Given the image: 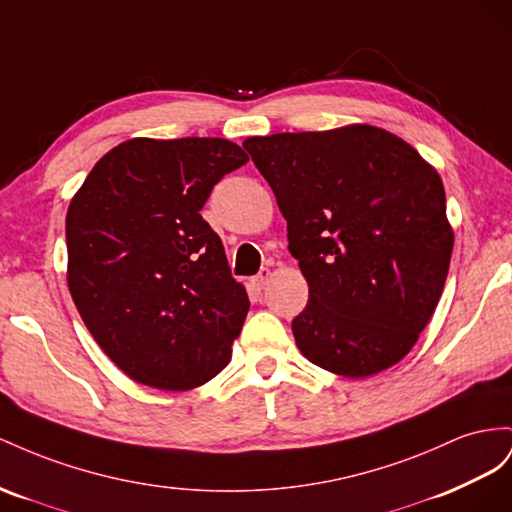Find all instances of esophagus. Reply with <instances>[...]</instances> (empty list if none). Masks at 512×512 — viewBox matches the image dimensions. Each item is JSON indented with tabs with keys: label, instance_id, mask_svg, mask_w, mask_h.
I'll return each mask as SVG.
<instances>
[{
	"label": "esophagus",
	"instance_id": "34e87169",
	"mask_svg": "<svg viewBox=\"0 0 512 512\" xmlns=\"http://www.w3.org/2000/svg\"><path fill=\"white\" fill-rule=\"evenodd\" d=\"M268 281H270V270H268V268H261L259 274L253 276V285H255L257 289H266Z\"/></svg>",
	"mask_w": 512,
	"mask_h": 512
}]
</instances>
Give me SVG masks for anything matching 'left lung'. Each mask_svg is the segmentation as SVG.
<instances>
[{"label": "left lung", "instance_id": "left-lung-1", "mask_svg": "<svg viewBox=\"0 0 512 512\" xmlns=\"http://www.w3.org/2000/svg\"><path fill=\"white\" fill-rule=\"evenodd\" d=\"M287 221L289 253L309 283L291 321L317 367L369 377L397 364L440 302L452 255L437 171L384 128L244 141Z\"/></svg>", "mask_w": 512, "mask_h": 512}]
</instances>
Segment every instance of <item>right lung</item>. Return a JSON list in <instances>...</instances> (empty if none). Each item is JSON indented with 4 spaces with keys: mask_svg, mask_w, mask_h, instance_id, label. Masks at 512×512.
<instances>
[{
    "mask_svg": "<svg viewBox=\"0 0 512 512\" xmlns=\"http://www.w3.org/2000/svg\"><path fill=\"white\" fill-rule=\"evenodd\" d=\"M246 160L227 139H128L70 201V296L102 352L143 386L191 390L227 367L248 296L199 210Z\"/></svg>",
    "mask_w": 512,
    "mask_h": 512,
    "instance_id": "add662e5",
    "label": "right lung"
}]
</instances>
